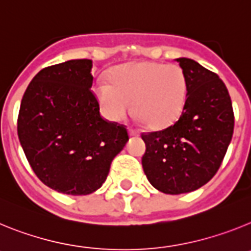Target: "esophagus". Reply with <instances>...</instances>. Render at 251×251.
<instances>
[{
  "label": "esophagus",
  "mask_w": 251,
  "mask_h": 251,
  "mask_svg": "<svg viewBox=\"0 0 251 251\" xmlns=\"http://www.w3.org/2000/svg\"><path fill=\"white\" fill-rule=\"evenodd\" d=\"M128 132H129V136H130V137H137V136H139V130L133 129V128H129V129H128Z\"/></svg>",
  "instance_id": "1"
}]
</instances>
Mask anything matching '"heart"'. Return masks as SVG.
<instances>
[{
	"instance_id": "obj_1",
	"label": "heart",
	"mask_w": 251,
	"mask_h": 251,
	"mask_svg": "<svg viewBox=\"0 0 251 251\" xmlns=\"http://www.w3.org/2000/svg\"><path fill=\"white\" fill-rule=\"evenodd\" d=\"M110 84L95 83L100 110L113 122L123 121L132 110L153 128H165L178 119L187 97V79L176 64L133 63L114 69Z\"/></svg>"
}]
</instances>
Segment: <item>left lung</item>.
Instances as JSON below:
<instances>
[{
	"label": "left lung",
	"mask_w": 251,
	"mask_h": 251,
	"mask_svg": "<svg viewBox=\"0 0 251 251\" xmlns=\"http://www.w3.org/2000/svg\"><path fill=\"white\" fill-rule=\"evenodd\" d=\"M177 61L187 79L182 113L165 129L142 133L143 171L153 187L170 195L207 183L220 168L234 132L231 99L219 75L192 59Z\"/></svg>",
	"instance_id": "obj_1"
}]
</instances>
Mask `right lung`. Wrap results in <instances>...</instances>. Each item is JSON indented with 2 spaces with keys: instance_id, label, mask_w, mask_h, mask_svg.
<instances>
[{
  "instance_id": "add662e5",
  "label": "right lung",
  "mask_w": 251,
  "mask_h": 251,
  "mask_svg": "<svg viewBox=\"0 0 251 251\" xmlns=\"http://www.w3.org/2000/svg\"><path fill=\"white\" fill-rule=\"evenodd\" d=\"M93 61L69 60L40 70L22 97L17 134L39 179L66 195L101 187L129 137L104 119L92 92Z\"/></svg>"
}]
</instances>
